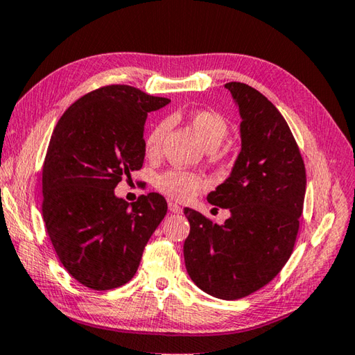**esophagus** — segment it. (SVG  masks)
Returning <instances> with one entry per match:
<instances>
[{
  "label": "esophagus",
  "mask_w": 355,
  "mask_h": 355,
  "mask_svg": "<svg viewBox=\"0 0 355 355\" xmlns=\"http://www.w3.org/2000/svg\"><path fill=\"white\" fill-rule=\"evenodd\" d=\"M169 211L173 212V214H180V212H182L183 209H182V206H180V205L173 203V202H169Z\"/></svg>",
  "instance_id": "obj_1"
}]
</instances>
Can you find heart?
Instances as JSON below:
<instances>
[{
	"label": "heart",
	"instance_id": "1",
	"mask_svg": "<svg viewBox=\"0 0 355 355\" xmlns=\"http://www.w3.org/2000/svg\"><path fill=\"white\" fill-rule=\"evenodd\" d=\"M189 124L194 130L196 137L200 139L206 149L214 150L220 146L222 141L228 135V121L222 114L211 110H200L191 116ZM166 135V124L159 122L152 128L150 133L146 137L144 150L149 158L157 157L163 144V138ZM157 188L167 197L186 200L196 194L202 188V178L197 173L182 171V169H169L158 175L155 182Z\"/></svg>",
	"mask_w": 355,
	"mask_h": 355
}]
</instances>
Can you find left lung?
I'll return each instance as SVG.
<instances>
[{
	"instance_id": "1",
	"label": "left lung",
	"mask_w": 355,
	"mask_h": 355,
	"mask_svg": "<svg viewBox=\"0 0 355 355\" xmlns=\"http://www.w3.org/2000/svg\"><path fill=\"white\" fill-rule=\"evenodd\" d=\"M239 107L242 149L211 205L230 209L217 225L184 208L183 253L191 279L211 296L239 300L268 284L292 254L306 196V167L286 119L247 83H225Z\"/></svg>"
}]
</instances>
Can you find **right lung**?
<instances>
[{
  "label": "right lung",
  "instance_id": "obj_1",
  "mask_svg": "<svg viewBox=\"0 0 355 355\" xmlns=\"http://www.w3.org/2000/svg\"><path fill=\"white\" fill-rule=\"evenodd\" d=\"M169 102L107 85L76 101L54 128L43 164V220L62 266L88 288L130 281L166 216L158 192L128 205L114 188L143 167L147 113Z\"/></svg>",
  "mask_w": 355,
  "mask_h": 355
}]
</instances>
